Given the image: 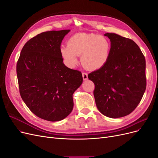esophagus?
Returning <instances> with one entry per match:
<instances>
[{"label": "esophagus", "instance_id": "1", "mask_svg": "<svg viewBox=\"0 0 158 158\" xmlns=\"http://www.w3.org/2000/svg\"><path fill=\"white\" fill-rule=\"evenodd\" d=\"M82 77L84 80H86L88 78V74L86 73H82Z\"/></svg>", "mask_w": 158, "mask_h": 158}]
</instances>
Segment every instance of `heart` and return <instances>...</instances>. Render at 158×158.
<instances>
[{"mask_svg": "<svg viewBox=\"0 0 158 158\" xmlns=\"http://www.w3.org/2000/svg\"><path fill=\"white\" fill-rule=\"evenodd\" d=\"M111 44L107 37L97 33H80L72 36L68 45H62L60 52L69 66L78 63L77 56L85 68L89 70L101 69L107 62Z\"/></svg>", "mask_w": 158, "mask_h": 158, "instance_id": "b5f03b06", "label": "heart"}]
</instances>
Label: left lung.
Masks as SVG:
<instances>
[{
  "label": "left lung",
  "instance_id": "1",
  "mask_svg": "<svg viewBox=\"0 0 158 158\" xmlns=\"http://www.w3.org/2000/svg\"><path fill=\"white\" fill-rule=\"evenodd\" d=\"M111 41L109 58L103 67L88 74L95 84L94 95L99 111L110 118L132 113L146 88V60L139 47L116 33L104 35Z\"/></svg>",
  "mask_w": 158,
  "mask_h": 158
}]
</instances>
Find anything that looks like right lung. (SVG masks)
Returning a JSON list of instances; mask_svg holds the SVG:
<instances>
[{
    "label": "right lung",
    "mask_w": 158,
    "mask_h": 158,
    "mask_svg": "<svg viewBox=\"0 0 158 158\" xmlns=\"http://www.w3.org/2000/svg\"><path fill=\"white\" fill-rule=\"evenodd\" d=\"M70 30L43 32L23 47L17 62L19 89L23 102L38 117L61 121L73 111V95L82 84L81 72L63 63L60 44Z\"/></svg>",
    "instance_id": "add662e5"
}]
</instances>
